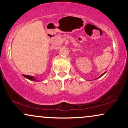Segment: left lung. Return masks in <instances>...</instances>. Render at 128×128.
<instances>
[{
    "label": "left lung",
    "instance_id": "left-lung-1",
    "mask_svg": "<svg viewBox=\"0 0 128 128\" xmlns=\"http://www.w3.org/2000/svg\"><path fill=\"white\" fill-rule=\"evenodd\" d=\"M106 73V72H105V73H103V74H101V75H100V76H99V77H98V78H96V79H98V78H99L102 77V76L103 75H104V74H105V73Z\"/></svg>",
    "mask_w": 128,
    "mask_h": 128
}]
</instances>
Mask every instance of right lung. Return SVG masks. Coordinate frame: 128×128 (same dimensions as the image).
Instances as JSON below:
<instances>
[{"label":"right lung","mask_w":128,"mask_h":128,"mask_svg":"<svg viewBox=\"0 0 128 128\" xmlns=\"http://www.w3.org/2000/svg\"><path fill=\"white\" fill-rule=\"evenodd\" d=\"M23 76H24V78L26 79H29V80H32V81H36V82H38L39 80H37L36 78L34 77L33 76H28V75H24V74H23Z\"/></svg>","instance_id":"add662e5"}]
</instances>
